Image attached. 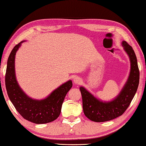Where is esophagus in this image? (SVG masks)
I'll return each mask as SVG.
<instances>
[{
    "mask_svg": "<svg viewBox=\"0 0 146 146\" xmlns=\"http://www.w3.org/2000/svg\"><path fill=\"white\" fill-rule=\"evenodd\" d=\"M73 82L75 83V84H80V82H81V79H80V77H75L73 78Z\"/></svg>",
    "mask_w": 146,
    "mask_h": 146,
    "instance_id": "34e87169",
    "label": "esophagus"
}]
</instances>
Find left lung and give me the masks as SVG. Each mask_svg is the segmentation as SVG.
<instances>
[{"instance_id":"obj_1","label":"left lung","mask_w":146,"mask_h":146,"mask_svg":"<svg viewBox=\"0 0 146 146\" xmlns=\"http://www.w3.org/2000/svg\"><path fill=\"white\" fill-rule=\"evenodd\" d=\"M121 46L128 55L131 69L125 84L114 99L109 101H102L95 97L84 87H80L84 114L93 121H107L121 115L129 107L137 91L140 73L136 54L131 46L126 41H122Z\"/></svg>"}]
</instances>
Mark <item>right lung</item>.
I'll list each match as a JSON object with an SVG mask.
<instances>
[{
    "label": "right lung",
    "mask_w": 146,
    "mask_h": 146,
    "mask_svg": "<svg viewBox=\"0 0 146 146\" xmlns=\"http://www.w3.org/2000/svg\"><path fill=\"white\" fill-rule=\"evenodd\" d=\"M24 41L16 45L8 57L5 77L7 94L15 109L25 119L36 124L49 123L60 114L64 98L73 83L71 80H68L42 99H33L27 96L19 85L15 70L16 52Z\"/></svg>",
    "instance_id": "right-lung-1"
}]
</instances>
